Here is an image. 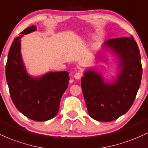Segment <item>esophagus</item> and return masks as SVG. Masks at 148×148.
I'll use <instances>...</instances> for the list:
<instances>
[{
    "mask_svg": "<svg viewBox=\"0 0 148 148\" xmlns=\"http://www.w3.org/2000/svg\"><path fill=\"white\" fill-rule=\"evenodd\" d=\"M82 77V74H81L80 72H77L75 74H74V78L76 79H80Z\"/></svg>",
    "mask_w": 148,
    "mask_h": 148,
    "instance_id": "34e87169",
    "label": "esophagus"
}]
</instances>
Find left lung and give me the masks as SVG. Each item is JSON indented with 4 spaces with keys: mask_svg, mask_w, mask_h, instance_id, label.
<instances>
[{
    "mask_svg": "<svg viewBox=\"0 0 148 148\" xmlns=\"http://www.w3.org/2000/svg\"><path fill=\"white\" fill-rule=\"evenodd\" d=\"M117 60V75L108 82L95 69H88L82 77V88L89 115L99 121H112L127 112L140 85L142 65L140 51L134 37L110 39L104 43ZM103 61L102 53L97 56Z\"/></svg>",
    "mask_w": 148,
    "mask_h": 148,
    "instance_id": "1",
    "label": "left lung"
}]
</instances>
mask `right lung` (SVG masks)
Returning a JSON list of instances; mask_svg holds the SVG:
<instances>
[{
    "label": "right lung",
    "mask_w": 148,
    "mask_h": 148,
    "mask_svg": "<svg viewBox=\"0 0 148 148\" xmlns=\"http://www.w3.org/2000/svg\"><path fill=\"white\" fill-rule=\"evenodd\" d=\"M36 30L25 29L14 38L8 56L5 75L10 94L16 108L29 119L44 121L55 117L69 84L67 71H50L38 77L27 73L21 54V38Z\"/></svg>",
    "instance_id": "obj_1"
}]
</instances>
